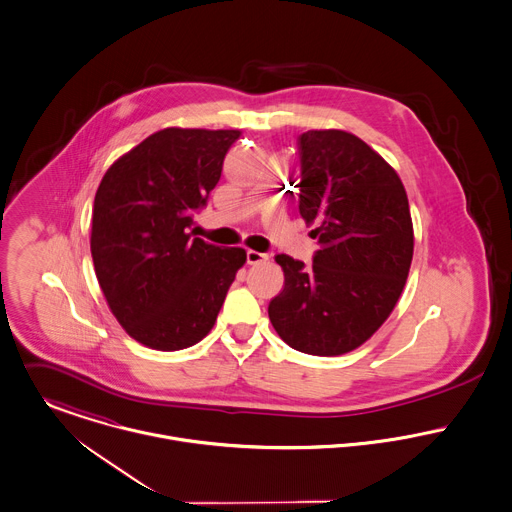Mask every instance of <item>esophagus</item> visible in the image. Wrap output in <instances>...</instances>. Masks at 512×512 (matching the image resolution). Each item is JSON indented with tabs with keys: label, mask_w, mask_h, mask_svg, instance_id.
I'll list each match as a JSON object with an SVG mask.
<instances>
[{
	"label": "esophagus",
	"mask_w": 512,
	"mask_h": 512,
	"mask_svg": "<svg viewBox=\"0 0 512 512\" xmlns=\"http://www.w3.org/2000/svg\"><path fill=\"white\" fill-rule=\"evenodd\" d=\"M268 260V254H264V252H256V250H246V262L250 264V266H254V264H262V262H266Z\"/></svg>",
	"instance_id": "1"
}]
</instances>
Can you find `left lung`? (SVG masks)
Segmentation results:
<instances>
[{
    "instance_id": "left-lung-1",
    "label": "left lung",
    "mask_w": 512,
    "mask_h": 512,
    "mask_svg": "<svg viewBox=\"0 0 512 512\" xmlns=\"http://www.w3.org/2000/svg\"><path fill=\"white\" fill-rule=\"evenodd\" d=\"M299 215L315 226L313 264L278 254L284 290L268 315L295 351L337 357L361 347L404 290L414 230L404 185L365 142L343 130L297 138Z\"/></svg>"
}]
</instances>
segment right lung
<instances>
[{
    "instance_id": "1",
    "label": "right lung",
    "mask_w": 512,
    "mask_h": 512,
    "mask_svg": "<svg viewBox=\"0 0 512 512\" xmlns=\"http://www.w3.org/2000/svg\"><path fill=\"white\" fill-rule=\"evenodd\" d=\"M238 130L165 128L122 155L94 197L90 252L102 293L130 337L181 351L213 329L246 262L189 232L219 183Z\"/></svg>"
}]
</instances>
